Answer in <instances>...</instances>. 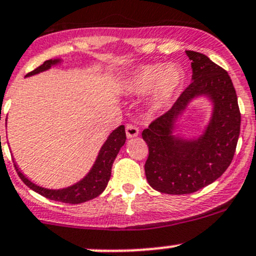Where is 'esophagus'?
I'll return each mask as SVG.
<instances>
[{
  "mask_svg": "<svg viewBox=\"0 0 256 256\" xmlns=\"http://www.w3.org/2000/svg\"><path fill=\"white\" fill-rule=\"evenodd\" d=\"M138 134H140V130H138V126L132 125V124L126 125V136H128V138H136V136H138Z\"/></svg>",
  "mask_w": 256,
  "mask_h": 256,
  "instance_id": "1",
  "label": "esophagus"
}]
</instances>
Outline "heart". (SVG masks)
Listing matches in <instances>:
<instances>
[{
  "label": "heart",
  "mask_w": 256,
  "mask_h": 256,
  "mask_svg": "<svg viewBox=\"0 0 256 256\" xmlns=\"http://www.w3.org/2000/svg\"><path fill=\"white\" fill-rule=\"evenodd\" d=\"M183 79V70L176 64H144L130 74L124 82V89L131 95L150 92V109L162 112L176 96Z\"/></svg>",
  "instance_id": "heart-1"
}]
</instances>
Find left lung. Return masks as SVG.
Wrapping results in <instances>:
<instances>
[{
  "mask_svg": "<svg viewBox=\"0 0 256 256\" xmlns=\"http://www.w3.org/2000/svg\"><path fill=\"white\" fill-rule=\"evenodd\" d=\"M186 53L192 62V82L168 112L142 131L148 146L146 180L154 190L167 194L197 192L218 180L233 160L240 134L238 98L229 74L204 54ZM202 94L214 102L204 135L196 140L174 136L176 118L194 97Z\"/></svg>",
  "mask_w": 256,
  "mask_h": 256,
  "instance_id": "left-lung-1",
  "label": "left lung"
}]
</instances>
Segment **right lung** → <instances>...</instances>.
<instances>
[{
  "label": "right lung",
  "instance_id": "1",
  "mask_svg": "<svg viewBox=\"0 0 256 256\" xmlns=\"http://www.w3.org/2000/svg\"><path fill=\"white\" fill-rule=\"evenodd\" d=\"M58 63H60V59H49V60H46L42 66H40L34 70L28 73L27 76L48 70L52 66H56ZM125 141V126L121 125L110 134L108 140L102 144L99 154H98L96 161H95L94 166L90 170L89 174L82 178V180H79L78 183H76V184L70 186V187L62 188V190H48V188H43L40 186L34 184L20 171L16 164H14V168H16L18 176L23 180V183L28 186L30 190H34V192L40 193L43 197L52 200H56V202L79 204V203L92 200V198L98 197V196L104 192V190L108 186V182L110 180V176H112L114 160L116 158L118 151L124 146Z\"/></svg>",
  "mask_w": 256,
  "mask_h": 256
}]
</instances>
